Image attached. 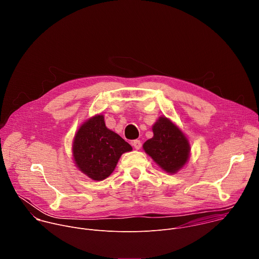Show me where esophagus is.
Returning a JSON list of instances; mask_svg holds the SVG:
<instances>
[{
    "mask_svg": "<svg viewBox=\"0 0 259 259\" xmlns=\"http://www.w3.org/2000/svg\"><path fill=\"white\" fill-rule=\"evenodd\" d=\"M132 145H133V147L135 150H139L140 147H141V142H140V140H133L132 141Z\"/></svg>",
    "mask_w": 259,
    "mask_h": 259,
    "instance_id": "34e87169",
    "label": "esophagus"
}]
</instances>
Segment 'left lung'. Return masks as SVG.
I'll list each match as a JSON object with an SVG mask.
<instances>
[{"label": "left lung", "instance_id": "8db88e82", "mask_svg": "<svg viewBox=\"0 0 259 259\" xmlns=\"http://www.w3.org/2000/svg\"><path fill=\"white\" fill-rule=\"evenodd\" d=\"M152 129L154 136L143 143V151L165 172L177 173L189 162L191 156L188 137L165 116L159 117Z\"/></svg>", "mask_w": 259, "mask_h": 259}]
</instances>
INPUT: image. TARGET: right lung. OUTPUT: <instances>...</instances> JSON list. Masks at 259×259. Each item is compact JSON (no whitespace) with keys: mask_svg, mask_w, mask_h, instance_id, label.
Instances as JSON below:
<instances>
[{"mask_svg":"<svg viewBox=\"0 0 259 259\" xmlns=\"http://www.w3.org/2000/svg\"><path fill=\"white\" fill-rule=\"evenodd\" d=\"M131 151L132 146L127 141L105 126L101 114L89 118L79 127L71 144L77 168L96 181L112 174L121 156Z\"/></svg>","mask_w":259,"mask_h":259,"instance_id":"obj_1","label":"right lung"}]
</instances>
